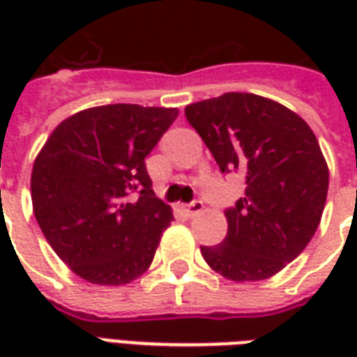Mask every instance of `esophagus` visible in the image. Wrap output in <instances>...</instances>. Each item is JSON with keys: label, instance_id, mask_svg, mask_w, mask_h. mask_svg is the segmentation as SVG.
Masks as SVG:
<instances>
[{"label": "esophagus", "instance_id": "34e87169", "mask_svg": "<svg viewBox=\"0 0 357 357\" xmlns=\"http://www.w3.org/2000/svg\"><path fill=\"white\" fill-rule=\"evenodd\" d=\"M202 208H204V204H202L201 201H193L191 204H185V206H181V210H183V214H185L187 218L197 216L199 212H202Z\"/></svg>", "mask_w": 357, "mask_h": 357}]
</instances>
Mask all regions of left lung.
<instances>
[{
    "label": "left lung",
    "instance_id": "1",
    "mask_svg": "<svg viewBox=\"0 0 357 357\" xmlns=\"http://www.w3.org/2000/svg\"><path fill=\"white\" fill-rule=\"evenodd\" d=\"M222 174L245 176V197L225 210L222 245L202 258L237 283L275 275L306 248L321 220L329 168L312 128L255 93H224L185 107Z\"/></svg>",
    "mask_w": 357,
    "mask_h": 357
}]
</instances>
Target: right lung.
Instances as JSON below:
<instances>
[{
  "mask_svg": "<svg viewBox=\"0 0 357 357\" xmlns=\"http://www.w3.org/2000/svg\"><path fill=\"white\" fill-rule=\"evenodd\" d=\"M178 109L105 105L53 130L32 168V204L51 248L76 275L126 284L145 273L174 220L145 158Z\"/></svg>",
  "mask_w": 357,
  "mask_h": 357,
  "instance_id": "obj_1",
  "label": "right lung"
}]
</instances>
